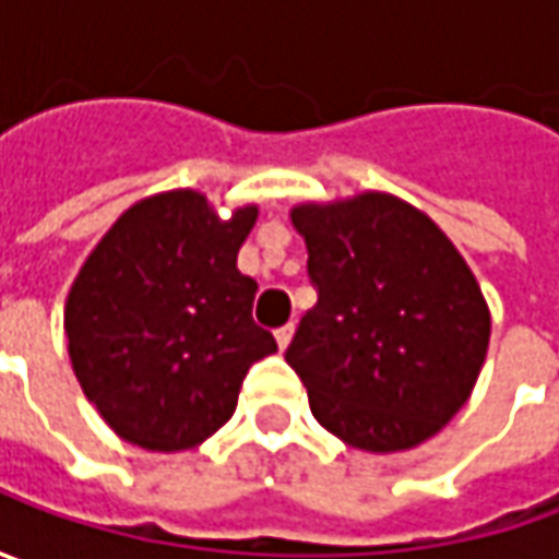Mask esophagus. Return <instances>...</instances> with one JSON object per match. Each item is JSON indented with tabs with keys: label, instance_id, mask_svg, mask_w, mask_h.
Segmentation results:
<instances>
[{
	"label": "esophagus",
	"instance_id": "1",
	"mask_svg": "<svg viewBox=\"0 0 559 559\" xmlns=\"http://www.w3.org/2000/svg\"><path fill=\"white\" fill-rule=\"evenodd\" d=\"M276 345H280V348H286V345H289L292 342V335H295V323H286V326H280V330H276Z\"/></svg>",
	"mask_w": 559,
	"mask_h": 559
}]
</instances>
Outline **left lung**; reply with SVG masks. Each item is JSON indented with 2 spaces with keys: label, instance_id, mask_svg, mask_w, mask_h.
<instances>
[{
  "label": "left lung",
  "instance_id": "8db88e82",
  "mask_svg": "<svg viewBox=\"0 0 559 559\" xmlns=\"http://www.w3.org/2000/svg\"><path fill=\"white\" fill-rule=\"evenodd\" d=\"M317 305L286 360L311 414L360 451H404L466 404L491 317L457 248L417 207L382 192L301 204Z\"/></svg>",
  "mask_w": 559,
  "mask_h": 559
}]
</instances>
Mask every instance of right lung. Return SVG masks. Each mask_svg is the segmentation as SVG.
<instances>
[{"instance_id":"obj_1","label":"right lung","mask_w":559,"mask_h":559,"mask_svg":"<svg viewBox=\"0 0 559 559\" xmlns=\"http://www.w3.org/2000/svg\"><path fill=\"white\" fill-rule=\"evenodd\" d=\"M258 207L221 224L199 192L133 204L86 258L64 308L83 395L145 451H186L233 417L248 367L276 352L236 254Z\"/></svg>"}]
</instances>
